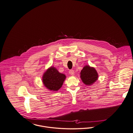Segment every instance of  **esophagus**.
Masks as SVG:
<instances>
[{
    "label": "esophagus",
    "mask_w": 133,
    "mask_h": 133,
    "mask_svg": "<svg viewBox=\"0 0 133 133\" xmlns=\"http://www.w3.org/2000/svg\"><path fill=\"white\" fill-rule=\"evenodd\" d=\"M69 74L71 75L74 76V74H75L74 71L73 70H70L69 71Z\"/></svg>",
    "instance_id": "1"
}]
</instances>
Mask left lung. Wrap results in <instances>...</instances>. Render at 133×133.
Returning a JSON list of instances; mask_svg holds the SVG:
<instances>
[{"label":"left lung","instance_id":"8db88e82","mask_svg":"<svg viewBox=\"0 0 133 133\" xmlns=\"http://www.w3.org/2000/svg\"><path fill=\"white\" fill-rule=\"evenodd\" d=\"M98 74L95 68L89 65L84 66L80 72V78L83 83L86 85H92L98 79Z\"/></svg>","mask_w":133,"mask_h":133}]
</instances>
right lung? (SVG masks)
<instances>
[{
	"label": "right lung",
	"instance_id": "add662e5",
	"mask_svg": "<svg viewBox=\"0 0 133 133\" xmlns=\"http://www.w3.org/2000/svg\"><path fill=\"white\" fill-rule=\"evenodd\" d=\"M66 78L65 74L60 73L55 67L51 66L44 73L42 82L46 88L57 91L63 85Z\"/></svg>",
	"mask_w": 133,
	"mask_h": 133
}]
</instances>
